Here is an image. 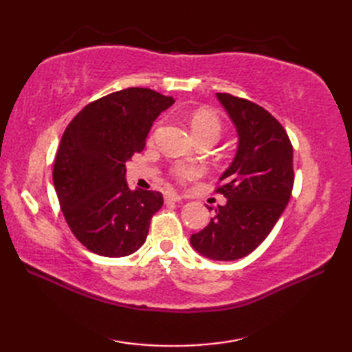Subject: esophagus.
Returning a JSON list of instances; mask_svg holds the SVG:
<instances>
[{
  "mask_svg": "<svg viewBox=\"0 0 352 352\" xmlns=\"http://www.w3.org/2000/svg\"><path fill=\"white\" fill-rule=\"evenodd\" d=\"M182 199H183V197L178 195V193H175V192H168L166 195H164V201H166V203H178V201H182Z\"/></svg>",
  "mask_w": 352,
  "mask_h": 352,
  "instance_id": "34e87169",
  "label": "esophagus"
}]
</instances>
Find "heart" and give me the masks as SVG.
Returning a JSON list of instances; mask_svg holds the SVG:
<instances>
[{"instance_id": "obj_1", "label": "heart", "mask_w": 352, "mask_h": 352, "mask_svg": "<svg viewBox=\"0 0 352 352\" xmlns=\"http://www.w3.org/2000/svg\"><path fill=\"white\" fill-rule=\"evenodd\" d=\"M189 122H190V129L193 134H195L197 139L204 138V136H212L218 140V138L222 133L221 118L212 109H207V107L195 109L189 116ZM170 175L174 177L178 183H189L203 175V168L198 166V164L178 163L172 166Z\"/></svg>"}]
</instances>
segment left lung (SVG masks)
I'll return each mask as SVG.
<instances>
[{
  "mask_svg": "<svg viewBox=\"0 0 352 352\" xmlns=\"http://www.w3.org/2000/svg\"><path fill=\"white\" fill-rule=\"evenodd\" d=\"M239 134L237 154L214 192L227 198L208 226L192 234L199 254L221 261L248 256L265 241L294 189V148L284 126L258 104L216 94Z\"/></svg>",
  "mask_w": 352,
  "mask_h": 352,
  "instance_id": "obj_1",
  "label": "left lung"
}]
</instances>
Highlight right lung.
<instances>
[{
  "label": "right lung",
  "mask_w": 352,
  "mask_h": 352,
  "mask_svg": "<svg viewBox=\"0 0 352 352\" xmlns=\"http://www.w3.org/2000/svg\"><path fill=\"white\" fill-rule=\"evenodd\" d=\"M175 100L146 87H129L89 102L58 145L52 182L77 241L102 257H125L148 236L160 210L155 190H133L125 163L144 151L155 118Z\"/></svg>",
  "instance_id": "1"
}]
</instances>
